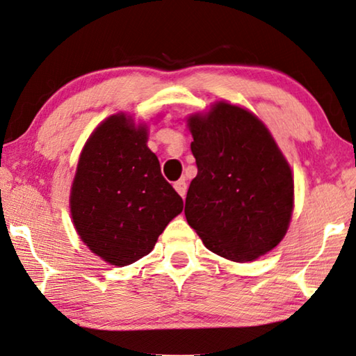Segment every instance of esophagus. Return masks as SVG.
I'll return each mask as SVG.
<instances>
[{"label":"esophagus","instance_id":"1","mask_svg":"<svg viewBox=\"0 0 356 356\" xmlns=\"http://www.w3.org/2000/svg\"><path fill=\"white\" fill-rule=\"evenodd\" d=\"M173 188H175V189H177V192H178V194H179V195H181V197H183V199H184L186 192H188V184H186V181H184V179H178V181L173 184Z\"/></svg>","mask_w":356,"mask_h":356}]
</instances>
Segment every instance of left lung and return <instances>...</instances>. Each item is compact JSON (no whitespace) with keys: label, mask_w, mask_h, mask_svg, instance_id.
Segmentation results:
<instances>
[{"label":"left lung","mask_w":356,"mask_h":356,"mask_svg":"<svg viewBox=\"0 0 356 356\" xmlns=\"http://www.w3.org/2000/svg\"><path fill=\"white\" fill-rule=\"evenodd\" d=\"M197 177L184 214L211 252L250 261L276 248L293 211V177L270 131L227 102L191 115Z\"/></svg>","instance_id":"left-lung-1"}]
</instances>
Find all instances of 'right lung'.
I'll use <instances>...</instances> for the list:
<instances>
[{
	"mask_svg": "<svg viewBox=\"0 0 356 356\" xmlns=\"http://www.w3.org/2000/svg\"><path fill=\"white\" fill-rule=\"evenodd\" d=\"M147 127L124 113L96 127L81 149L71 189L75 230L86 246L115 266L153 250L183 199L162 177L147 147Z\"/></svg>",
	"mask_w": 356,
	"mask_h": 356,
	"instance_id": "right-lung-1",
	"label": "right lung"
}]
</instances>
